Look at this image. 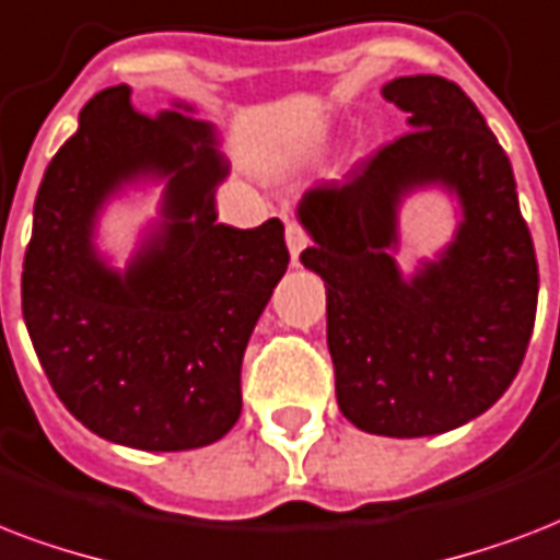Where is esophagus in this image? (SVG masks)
<instances>
[{
    "label": "esophagus",
    "mask_w": 560,
    "mask_h": 560,
    "mask_svg": "<svg viewBox=\"0 0 560 560\" xmlns=\"http://www.w3.org/2000/svg\"><path fill=\"white\" fill-rule=\"evenodd\" d=\"M285 245H289V254H292V262L298 266V259L306 248H310V233L303 231L298 221H292L289 228H285Z\"/></svg>",
    "instance_id": "1"
}]
</instances>
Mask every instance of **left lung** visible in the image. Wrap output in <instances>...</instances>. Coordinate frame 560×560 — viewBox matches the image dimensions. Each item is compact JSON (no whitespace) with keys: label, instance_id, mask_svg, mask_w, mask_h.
<instances>
[{"label":"left lung","instance_id":"obj_1","mask_svg":"<svg viewBox=\"0 0 560 560\" xmlns=\"http://www.w3.org/2000/svg\"><path fill=\"white\" fill-rule=\"evenodd\" d=\"M383 95L409 133L345 180L306 189L301 262L327 289V348L341 415L371 435H441L500 400L526 357L537 259L517 184L485 116L453 81L402 75ZM444 185L463 203L457 236L402 278L393 250L399 201Z\"/></svg>","mask_w":560,"mask_h":560}]
</instances>
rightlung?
Here are the masks:
<instances>
[{"instance_id": "1", "label": "right lung", "mask_w": 560, "mask_h": 560, "mask_svg": "<svg viewBox=\"0 0 560 560\" xmlns=\"http://www.w3.org/2000/svg\"><path fill=\"white\" fill-rule=\"evenodd\" d=\"M189 110L140 114L125 84L93 95L43 175L23 262L25 327L60 402L98 438L149 453L231 432L242 357L289 266L280 219L219 224L228 160ZM142 176L167 180L161 221L116 272L94 250V221Z\"/></svg>"}]
</instances>
